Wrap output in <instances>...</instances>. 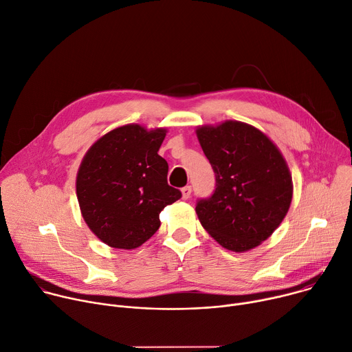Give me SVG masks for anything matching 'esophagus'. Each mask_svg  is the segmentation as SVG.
<instances>
[{"label":"esophagus","instance_id":"esophagus-1","mask_svg":"<svg viewBox=\"0 0 352 352\" xmlns=\"http://www.w3.org/2000/svg\"><path fill=\"white\" fill-rule=\"evenodd\" d=\"M181 192H182V199H188L190 197V192H192V188H190L189 185H186V186H184L181 189Z\"/></svg>","mask_w":352,"mask_h":352}]
</instances>
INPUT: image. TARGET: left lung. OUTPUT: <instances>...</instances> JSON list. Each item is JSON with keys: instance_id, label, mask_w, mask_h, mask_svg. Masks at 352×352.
<instances>
[{"instance_id": "left-lung-1", "label": "left lung", "mask_w": 352, "mask_h": 352, "mask_svg": "<svg viewBox=\"0 0 352 352\" xmlns=\"http://www.w3.org/2000/svg\"><path fill=\"white\" fill-rule=\"evenodd\" d=\"M197 136L216 177L214 192L195 208L201 225L228 250L260 245L292 202V175L282 153L257 127L237 120L199 126Z\"/></svg>"}]
</instances>
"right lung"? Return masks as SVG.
I'll use <instances>...</instances> for the list:
<instances>
[{"instance_id":"1","label":"right lung","mask_w":352,"mask_h":352,"mask_svg":"<svg viewBox=\"0 0 352 352\" xmlns=\"http://www.w3.org/2000/svg\"><path fill=\"white\" fill-rule=\"evenodd\" d=\"M167 131L131 123L108 132L84 155L76 189L91 232L113 248L133 250L160 228V212L181 198L158 155Z\"/></svg>"}]
</instances>
